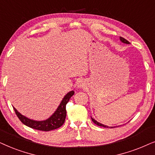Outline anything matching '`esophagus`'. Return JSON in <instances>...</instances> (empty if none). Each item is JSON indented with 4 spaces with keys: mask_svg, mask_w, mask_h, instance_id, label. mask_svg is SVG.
Instances as JSON below:
<instances>
[{
    "mask_svg": "<svg viewBox=\"0 0 155 155\" xmlns=\"http://www.w3.org/2000/svg\"><path fill=\"white\" fill-rule=\"evenodd\" d=\"M84 86H85V84H84V82L83 81H79V82H78L77 86L79 88H83V87H84Z\"/></svg>",
    "mask_w": 155,
    "mask_h": 155,
    "instance_id": "34e87169",
    "label": "esophagus"
}]
</instances>
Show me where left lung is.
I'll return each mask as SVG.
<instances>
[{
    "label": "left lung",
    "mask_w": 155,
    "mask_h": 155,
    "mask_svg": "<svg viewBox=\"0 0 155 155\" xmlns=\"http://www.w3.org/2000/svg\"><path fill=\"white\" fill-rule=\"evenodd\" d=\"M120 40L121 42H123V43H125V44H130V42H128V41H127V40H125V38H122V37H120ZM91 120H92L93 122H94V123H95V124L97 125H98V126H101V127H108V126H106V125H104L101 124V123L97 122L96 120H94V118H92V117H91Z\"/></svg>",
    "instance_id": "obj_1"
}]
</instances>
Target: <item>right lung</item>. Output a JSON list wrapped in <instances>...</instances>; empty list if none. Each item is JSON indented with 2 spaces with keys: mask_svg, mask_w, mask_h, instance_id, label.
I'll return each instance as SVG.
<instances>
[{
  "mask_svg": "<svg viewBox=\"0 0 155 155\" xmlns=\"http://www.w3.org/2000/svg\"><path fill=\"white\" fill-rule=\"evenodd\" d=\"M74 94V91L68 93L61 101L57 109L54 113V114L49 117L48 119L42 121H37L29 119L24 115L20 114L15 108V114L20 120L24 125L31 127V128L38 130L42 131H50L52 130L59 128L64 123L66 116H67V110H66V105L69 102V99Z\"/></svg>",
  "mask_w": 155,
  "mask_h": 155,
  "instance_id": "add662e5",
  "label": "right lung"
}]
</instances>
